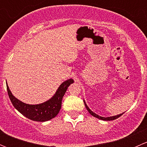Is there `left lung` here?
I'll return each instance as SVG.
<instances>
[{
    "mask_svg": "<svg viewBox=\"0 0 147 147\" xmlns=\"http://www.w3.org/2000/svg\"><path fill=\"white\" fill-rule=\"evenodd\" d=\"M84 105H85L86 108H87V111H88V112H89V113H90V115H92V116H93V117H96V118H98V119H102V120H105V121H110V120H115V119H117L118 117H119L120 116H121V115H122L123 114H124V112H123V113L120 114V115H115V116H112V117H101V116H100V115H97V114H95V113H94V112H93L92 111L91 109H90V108H89V107L87 106V104H86V102H85V101H84Z\"/></svg>",
    "mask_w": 147,
    "mask_h": 147,
    "instance_id": "left-lung-1",
    "label": "left lung"
}]
</instances>
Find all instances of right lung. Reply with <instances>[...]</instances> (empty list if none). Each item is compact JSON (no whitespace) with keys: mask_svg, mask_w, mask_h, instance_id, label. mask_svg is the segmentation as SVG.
<instances>
[{"mask_svg":"<svg viewBox=\"0 0 147 147\" xmlns=\"http://www.w3.org/2000/svg\"><path fill=\"white\" fill-rule=\"evenodd\" d=\"M74 82L72 79L65 80L60 85L54 95L47 101L38 105H29L16 98L6 84L8 94L13 107L28 119L36 121H46L55 117L60 112L62 106V100L68 87Z\"/></svg>","mask_w":147,"mask_h":147,"instance_id":"1","label":"right lung"}]
</instances>
